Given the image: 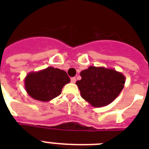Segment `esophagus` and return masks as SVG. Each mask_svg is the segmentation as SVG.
Wrapping results in <instances>:
<instances>
[{
	"label": "esophagus",
	"mask_w": 149,
	"mask_h": 149,
	"mask_svg": "<svg viewBox=\"0 0 149 149\" xmlns=\"http://www.w3.org/2000/svg\"><path fill=\"white\" fill-rule=\"evenodd\" d=\"M71 82H72V84H74V83L76 82L75 77H72V78H71Z\"/></svg>",
	"instance_id": "obj_1"
}]
</instances>
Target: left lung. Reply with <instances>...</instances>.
Instances as JSON below:
<instances>
[{
  "label": "left lung",
  "instance_id": "left-lung-1",
  "mask_svg": "<svg viewBox=\"0 0 149 149\" xmlns=\"http://www.w3.org/2000/svg\"><path fill=\"white\" fill-rule=\"evenodd\" d=\"M81 80L76 82L81 95L95 107L110 104L123 89L125 77L113 68L89 66L81 72Z\"/></svg>",
  "mask_w": 149,
  "mask_h": 149
}]
</instances>
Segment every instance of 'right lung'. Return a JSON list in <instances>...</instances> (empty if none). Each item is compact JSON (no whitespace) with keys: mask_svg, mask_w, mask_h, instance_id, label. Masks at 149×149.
Returning <instances> with one entry per match:
<instances>
[{"mask_svg":"<svg viewBox=\"0 0 149 149\" xmlns=\"http://www.w3.org/2000/svg\"><path fill=\"white\" fill-rule=\"evenodd\" d=\"M69 82L70 78L65 71L48 67L27 74L24 78V86L31 98L46 102L60 95L63 86Z\"/></svg>","mask_w":149,"mask_h":149,"instance_id":"obj_1","label":"right lung"}]
</instances>
